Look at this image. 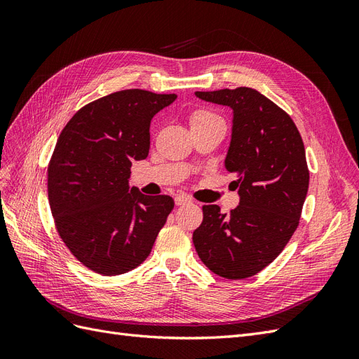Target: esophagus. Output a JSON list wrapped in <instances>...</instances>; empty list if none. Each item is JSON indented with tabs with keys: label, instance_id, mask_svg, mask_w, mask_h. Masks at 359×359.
<instances>
[{
	"label": "esophagus",
	"instance_id": "esophagus-1",
	"mask_svg": "<svg viewBox=\"0 0 359 359\" xmlns=\"http://www.w3.org/2000/svg\"><path fill=\"white\" fill-rule=\"evenodd\" d=\"M175 203L177 205H187V203H191V199L189 196H184V194H178V196H175Z\"/></svg>",
	"mask_w": 359,
	"mask_h": 359
}]
</instances>
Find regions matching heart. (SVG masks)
<instances>
[{
  "instance_id": "obj_1",
  "label": "heart",
  "mask_w": 359,
  "mask_h": 359,
  "mask_svg": "<svg viewBox=\"0 0 359 359\" xmlns=\"http://www.w3.org/2000/svg\"><path fill=\"white\" fill-rule=\"evenodd\" d=\"M215 115H212L211 112H206V111H196L193 112L191 116H190V126L194 124V123H199V121H203V119H208V118H212Z\"/></svg>"
}]
</instances>
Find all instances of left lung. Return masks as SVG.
I'll use <instances>...</instances> for the list:
<instances>
[{"label": "left lung", "instance_id": "obj_1", "mask_svg": "<svg viewBox=\"0 0 359 359\" xmlns=\"http://www.w3.org/2000/svg\"><path fill=\"white\" fill-rule=\"evenodd\" d=\"M194 94L233 111L224 166L236 173L240 205L229 214L203 205L193 244L214 274L252 277L283 252L298 227L310 180L304 142L292 118L253 88Z\"/></svg>", "mask_w": 359, "mask_h": 359}]
</instances>
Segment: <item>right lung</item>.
<instances>
[{
    "label": "right lung",
    "mask_w": 359,
    "mask_h": 359,
    "mask_svg": "<svg viewBox=\"0 0 359 359\" xmlns=\"http://www.w3.org/2000/svg\"><path fill=\"white\" fill-rule=\"evenodd\" d=\"M177 94L124 90L85 104L62 128L48 168L57 231L82 265L119 276L151 253L173 210L166 194L130 189L133 160L149 153V124Z\"/></svg>",
    "instance_id": "1"
}]
</instances>
